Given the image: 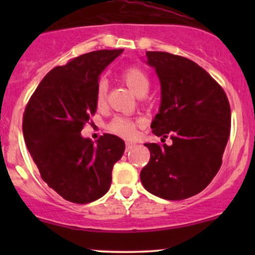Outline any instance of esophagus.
<instances>
[{"label": "esophagus", "mask_w": 255, "mask_h": 255, "mask_svg": "<svg viewBox=\"0 0 255 255\" xmlns=\"http://www.w3.org/2000/svg\"><path fill=\"white\" fill-rule=\"evenodd\" d=\"M134 146H135V143H133V142H126V149H127V150H129V149L134 148Z\"/></svg>", "instance_id": "obj_1"}]
</instances>
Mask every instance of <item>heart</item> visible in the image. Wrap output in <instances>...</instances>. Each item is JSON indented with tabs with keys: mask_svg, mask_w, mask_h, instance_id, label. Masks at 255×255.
I'll return each instance as SVG.
<instances>
[{
	"mask_svg": "<svg viewBox=\"0 0 255 255\" xmlns=\"http://www.w3.org/2000/svg\"><path fill=\"white\" fill-rule=\"evenodd\" d=\"M123 81L128 86V89L135 95V96H142L145 95L149 90V79L146 74L139 68H128L122 74ZM107 95V84L102 80L99 82L96 90V102L99 106L105 104ZM110 129L116 134L125 138H130L135 133V123L126 118L117 117L112 121L110 125Z\"/></svg>",
	"mask_w": 255,
	"mask_h": 255,
	"instance_id": "obj_1",
	"label": "heart"
}]
</instances>
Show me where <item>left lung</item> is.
I'll list each match as a JSON object with an SVG mask.
<instances>
[{
  "mask_svg": "<svg viewBox=\"0 0 255 255\" xmlns=\"http://www.w3.org/2000/svg\"><path fill=\"white\" fill-rule=\"evenodd\" d=\"M145 61L160 82V106L151 129L171 145L144 143L150 160L140 171L146 191L165 200L201 192L215 177L231 130V107L222 87L192 60L146 51Z\"/></svg>",
  "mask_w": 255,
  "mask_h": 255,
  "instance_id": "8db88e82",
  "label": "left lung"
}]
</instances>
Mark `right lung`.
<instances>
[{"instance_id": "add662e5", "label": "right lung", "mask_w": 255, "mask_h": 255, "mask_svg": "<svg viewBox=\"0 0 255 255\" xmlns=\"http://www.w3.org/2000/svg\"><path fill=\"white\" fill-rule=\"evenodd\" d=\"M123 49L96 50L50 70L38 85L23 116V135L40 176L61 197L87 204L109 191L112 169L126 144L105 133L96 143L81 135L97 109L102 71Z\"/></svg>"}]
</instances>
